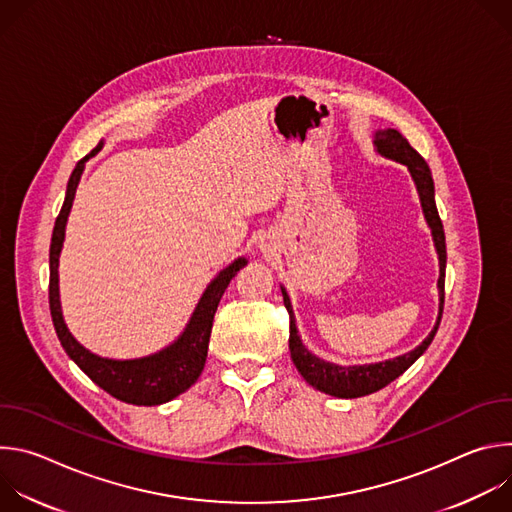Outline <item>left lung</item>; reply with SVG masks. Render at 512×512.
Returning <instances> with one entry per match:
<instances>
[{
	"label": "left lung",
	"mask_w": 512,
	"mask_h": 512,
	"mask_svg": "<svg viewBox=\"0 0 512 512\" xmlns=\"http://www.w3.org/2000/svg\"><path fill=\"white\" fill-rule=\"evenodd\" d=\"M375 148L383 158L395 160L403 166H407L419 200H421V208L425 214V221L431 229V237H433V245L437 251V259H440V279H437V289H440V314H437V322L433 326V330L429 332V336L411 352L401 354L397 358L391 360H383V362H373V364H354V367H340V364H332L328 360L318 358L316 354H312L304 344L302 338L298 334L296 328V318H294V310H291V302L285 287H281V296H283V304L289 312V352H291V360H294L296 369L300 371V375L318 391L332 395V397H340V399H356V397H364L371 395L383 387H387L391 381H395L399 375H403L411 364L427 350V346L431 344L437 326L442 322V312H444V285H446V235H444V225L442 218L437 214V206H435V190H433V178H431V170L427 166V162L411 148L409 141L397 131V129H379L375 131Z\"/></svg>",
	"instance_id": "8db88e82"
}]
</instances>
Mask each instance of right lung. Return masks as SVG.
<instances>
[{
  "mask_svg": "<svg viewBox=\"0 0 512 512\" xmlns=\"http://www.w3.org/2000/svg\"><path fill=\"white\" fill-rule=\"evenodd\" d=\"M103 141L97 148L85 156L77 168L72 170L64 204L60 208V214L56 216L54 231H52V243H50V287H48V298H50V314L54 322V330L58 334V340L66 354L77 362V367L103 391H107L111 397L131 403V405H162L190 389L196 379L200 377L206 352H208V340L212 330L214 312L221 302L225 289L229 287L231 279L237 275L239 269L247 265L245 257L235 259L229 267H225L218 273L208 287L186 324L184 332L164 350L143 356V358H131V360H113L103 358L87 350L83 344L77 342L64 324L62 310H60V294H58V257L64 243V229L68 214L72 208V200H75L77 186L81 182L85 164L89 158H93L97 152H101Z\"/></svg>",
  "mask_w": 512,
  "mask_h": 512,
  "instance_id": "1",
  "label": "right lung"
}]
</instances>
